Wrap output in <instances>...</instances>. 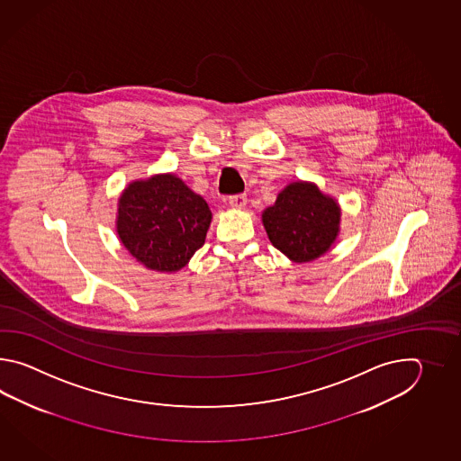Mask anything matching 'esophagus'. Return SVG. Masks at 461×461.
Wrapping results in <instances>:
<instances>
[{
    "label": "esophagus",
    "mask_w": 461,
    "mask_h": 461,
    "mask_svg": "<svg viewBox=\"0 0 461 461\" xmlns=\"http://www.w3.org/2000/svg\"><path fill=\"white\" fill-rule=\"evenodd\" d=\"M229 204L234 209H242L247 204V196L245 194H237V196L229 197Z\"/></svg>",
    "instance_id": "esophagus-1"
}]
</instances>
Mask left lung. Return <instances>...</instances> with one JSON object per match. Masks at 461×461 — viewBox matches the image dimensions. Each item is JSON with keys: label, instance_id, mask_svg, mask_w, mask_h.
Here are the masks:
<instances>
[{"label": "left lung", "instance_id": "1", "mask_svg": "<svg viewBox=\"0 0 461 461\" xmlns=\"http://www.w3.org/2000/svg\"><path fill=\"white\" fill-rule=\"evenodd\" d=\"M265 230L275 249L294 264L320 258L333 247L341 230V207L310 181L285 186L274 206L262 212Z\"/></svg>", "mask_w": 461, "mask_h": 461}]
</instances>
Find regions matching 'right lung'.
<instances>
[{
  "label": "right lung",
  "mask_w": 461,
  "mask_h": 461,
  "mask_svg": "<svg viewBox=\"0 0 461 461\" xmlns=\"http://www.w3.org/2000/svg\"><path fill=\"white\" fill-rule=\"evenodd\" d=\"M212 212L173 173L131 181L118 197L117 235L137 262L175 274L206 240Z\"/></svg>",
  "instance_id": "obj_1"
}]
</instances>
